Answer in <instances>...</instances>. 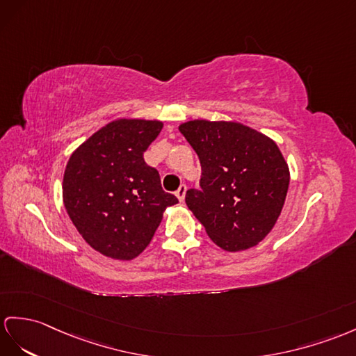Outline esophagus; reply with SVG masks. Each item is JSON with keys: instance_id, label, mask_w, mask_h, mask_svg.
Returning a JSON list of instances; mask_svg holds the SVG:
<instances>
[{"instance_id": "34e87169", "label": "esophagus", "mask_w": 356, "mask_h": 356, "mask_svg": "<svg viewBox=\"0 0 356 356\" xmlns=\"http://www.w3.org/2000/svg\"><path fill=\"white\" fill-rule=\"evenodd\" d=\"M186 192H187V187H186V184H181V186H179V188L177 190V192H175L177 197L179 199L181 202L184 201V197H186Z\"/></svg>"}]
</instances>
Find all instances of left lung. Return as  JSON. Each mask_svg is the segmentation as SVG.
Masks as SVG:
<instances>
[{"instance_id":"8db88e82","label":"left lung","mask_w":356,"mask_h":356,"mask_svg":"<svg viewBox=\"0 0 356 356\" xmlns=\"http://www.w3.org/2000/svg\"><path fill=\"white\" fill-rule=\"evenodd\" d=\"M179 131L197 154L202 175L186 204L216 245L238 252L275 227L287 196L289 164L270 137L238 122L196 119Z\"/></svg>"}]
</instances>
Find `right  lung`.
Masks as SVG:
<instances>
[{
  "instance_id": "obj_1",
  "label": "right lung",
  "mask_w": 356,
  "mask_h": 356,
  "mask_svg": "<svg viewBox=\"0 0 356 356\" xmlns=\"http://www.w3.org/2000/svg\"><path fill=\"white\" fill-rule=\"evenodd\" d=\"M161 128L160 120H113L78 146L66 164L69 218L86 243L108 258L128 261L140 255L164 210L178 202L143 160Z\"/></svg>"
}]
</instances>
